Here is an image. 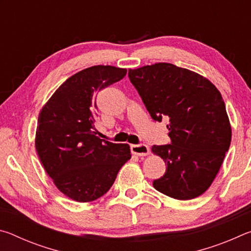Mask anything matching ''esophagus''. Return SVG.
I'll use <instances>...</instances> for the list:
<instances>
[{
	"instance_id": "obj_1",
	"label": "esophagus",
	"mask_w": 251,
	"mask_h": 251,
	"mask_svg": "<svg viewBox=\"0 0 251 251\" xmlns=\"http://www.w3.org/2000/svg\"><path fill=\"white\" fill-rule=\"evenodd\" d=\"M130 151L137 156H146L150 154V147L145 144H138V145H130Z\"/></svg>"
}]
</instances>
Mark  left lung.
Returning a JSON list of instances; mask_svg holds the SVG:
<instances>
[{
	"mask_svg": "<svg viewBox=\"0 0 251 251\" xmlns=\"http://www.w3.org/2000/svg\"><path fill=\"white\" fill-rule=\"evenodd\" d=\"M128 77L152 120L169 122L171 144L151 147L167 165L164 176L152 181L154 188L178 201L201 196L231 142L222 94L210 80L171 63L129 70Z\"/></svg>",
	"mask_w": 251,
	"mask_h": 251,
	"instance_id": "1",
	"label": "left lung"
}]
</instances>
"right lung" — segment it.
Masks as SVG:
<instances>
[{
    "instance_id": "right-lung-1",
    "label": "right lung",
    "mask_w": 251,
    "mask_h": 251,
    "mask_svg": "<svg viewBox=\"0 0 251 251\" xmlns=\"http://www.w3.org/2000/svg\"><path fill=\"white\" fill-rule=\"evenodd\" d=\"M127 70L88 67L66 79L42 108L35 137L41 163L59 192L75 201L103 196L130 159L127 144L96 136L97 93L121 80Z\"/></svg>"
}]
</instances>
